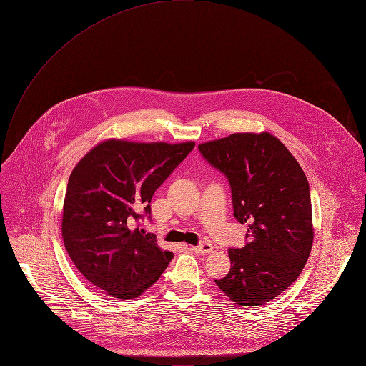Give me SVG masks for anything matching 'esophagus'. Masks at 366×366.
Here are the masks:
<instances>
[{
  "label": "esophagus",
  "mask_w": 366,
  "mask_h": 366,
  "mask_svg": "<svg viewBox=\"0 0 366 366\" xmlns=\"http://www.w3.org/2000/svg\"><path fill=\"white\" fill-rule=\"evenodd\" d=\"M191 250L195 253L204 254V253H211L214 250V247H212V244H209V242H202V244H199V246L191 247Z\"/></svg>",
  "instance_id": "esophagus-1"
}]
</instances>
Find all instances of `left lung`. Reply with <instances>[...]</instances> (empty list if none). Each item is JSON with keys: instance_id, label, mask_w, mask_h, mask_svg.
Returning <instances> with one entry per match:
<instances>
[{"instance_id": "1", "label": "left lung", "mask_w": 366, "mask_h": 366, "mask_svg": "<svg viewBox=\"0 0 366 366\" xmlns=\"http://www.w3.org/2000/svg\"><path fill=\"white\" fill-rule=\"evenodd\" d=\"M198 149L227 177L237 221L249 224L246 246L228 250L231 269L215 283L237 305H264L299 277L309 259L313 224L307 178L269 132L232 134Z\"/></svg>"}]
</instances>
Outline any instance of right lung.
I'll list each match as a JSON object with an SVG mask.
<instances>
[{"mask_svg":"<svg viewBox=\"0 0 366 366\" xmlns=\"http://www.w3.org/2000/svg\"><path fill=\"white\" fill-rule=\"evenodd\" d=\"M194 147L107 139L74 167L61 234L71 262L93 286L116 299H134L161 277L174 254L137 222L151 218L154 192Z\"/></svg>","mask_w":366,"mask_h":366,"instance_id":"right-lung-1","label":"right lung"}]
</instances>
